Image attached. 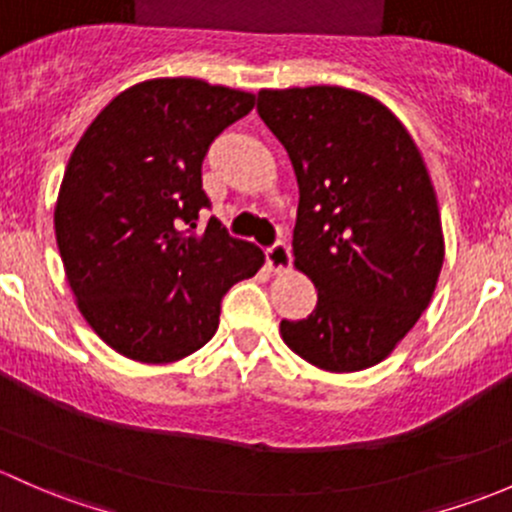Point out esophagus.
<instances>
[{"label": "esophagus", "mask_w": 512, "mask_h": 512, "mask_svg": "<svg viewBox=\"0 0 512 512\" xmlns=\"http://www.w3.org/2000/svg\"><path fill=\"white\" fill-rule=\"evenodd\" d=\"M266 263L273 273H283L288 266H291V249L283 241H276L271 249L266 251Z\"/></svg>", "instance_id": "1"}]
</instances>
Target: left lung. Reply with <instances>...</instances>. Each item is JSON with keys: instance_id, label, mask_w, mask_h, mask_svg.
I'll use <instances>...</instances> for the list:
<instances>
[{"instance_id": "left-lung-1", "label": "left lung", "mask_w": 512, "mask_h": 512, "mask_svg": "<svg viewBox=\"0 0 512 512\" xmlns=\"http://www.w3.org/2000/svg\"><path fill=\"white\" fill-rule=\"evenodd\" d=\"M258 115L298 179L295 268L318 288L281 337L325 372L382 362L431 303L444 231L419 147L377 98L340 86L258 91Z\"/></svg>"}]
</instances>
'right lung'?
Segmentation results:
<instances>
[{
  "instance_id": "add662e5",
  "label": "right lung",
  "mask_w": 512,
  "mask_h": 512,
  "mask_svg": "<svg viewBox=\"0 0 512 512\" xmlns=\"http://www.w3.org/2000/svg\"><path fill=\"white\" fill-rule=\"evenodd\" d=\"M254 103L202 78H152L110 100L73 147L56 244L81 315L128 360L197 352L217 333L224 293L263 266V251L219 219L197 231L204 155Z\"/></svg>"
}]
</instances>
